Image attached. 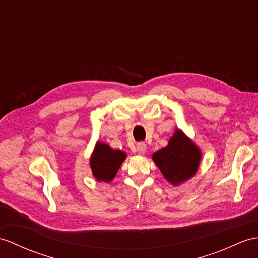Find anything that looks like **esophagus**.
Instances as JSON below:
<instances>
[{
  "label": "esophagus",
  "mask_w": 258,
  "mask_h": 258,
  "mask_svg": "<svg viewBox=\"0 0 258 258\" xmlns=\"http://www.w3.org/2000/svg\"><path fill=\"white\" fill-rule=\"evenodd\" d=\"M147 151V144L144 142H139L137 144V152L139 154H144Z\"/></svg>",
  "instance_id": "esophagus-1"
}]
</instances>
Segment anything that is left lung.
Here are the masks:
<instances>
[{"mask_svg": "<svg viewBox=\"0 0 258 258\" xmlns=\"http://www.w3.org/2000/svg\"><path fill=\"white\" fill-rule=\"evenodd\" d=\"M152 159L165 179L177 186L196 174L202 152L183 131L176 129L167 146L154 152Z\"/></svg>", "mask_w": 258, "mask_h": 258, "instance_id": "left-lung-1", "label": "left lung"}]
</instances>
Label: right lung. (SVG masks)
Wrapping results in <instances>:
<instances>
[{"label":"right lung","instance_id":"obj_1","mask_svg":"<svg viewBox=\"0 0 258 258\" xmlns=\"http://www.w3.org/2000/svg\"><path fill=\"white\" fill-rule=\"evenodd\" d=\"M125 156H127L125 153L120 150L111 149L108 144L104 142H96L90 160L94 177L98 181L109 183L116 176Z\"/></svg>","mask_w":258,"mask_h":258}]
</instances>
